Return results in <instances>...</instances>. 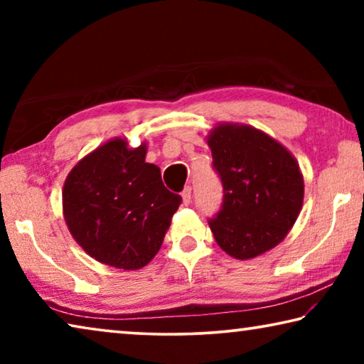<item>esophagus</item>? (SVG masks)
<instances>
[{"label": "esophagus", "instance_id": "34e87169", "mask_svg": "<svg viewBox=\"0 0 364 364\" xmlns=\"http://www.w3.org/2000/svg\"><path fill=\"white\" fill-rule=\"evenodd\" d=\"M191 194H193V188H191V186L184 188V191L181 193L183 204H184V205H189V204H191Z\"/></svg>", "mask_w": 364, "mask_h": 364}]
</instances>
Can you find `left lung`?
<instances>
[{
  "instance_id": "1",
  "label": "left lung",
  "mask_w": 364,
  "mask_h": 364,
  "mask_svg": "<svg viewBox=\"0 0 364 364\" xmlns=\"http://www.w3.org/2000/svg\"><path fill=\"white\" fill-rule=\"evenodd\" d=\"M207 144L223 184V204L208 220L215 241L237 260L273 249L304 204L297 160L267 133L239 123H220Z\"/></svg>"
}]
</instances>
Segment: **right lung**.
Listing matches in <instances>:
<instances>
[{"mask_svg":"<svg viewBox=\"0 0 364 364\" xmlns=\"http://www.w3.org/2000/svg\"><path fill=\"white\" fill-rule=\"evenodd\" d=\"M180 204L157 165L146 162V144L130 149L122 138L80 160L63 189L73 239L95 260L119 269H139L156 257Z\"/></svg>","mask_w":364,"mask_h":364,"instance_id":"obj_1","label":"right lung"}]
</instances>
